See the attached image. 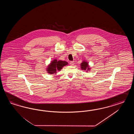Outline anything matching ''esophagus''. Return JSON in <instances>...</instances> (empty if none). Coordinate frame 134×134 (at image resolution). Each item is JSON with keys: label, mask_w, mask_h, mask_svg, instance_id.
I'll return each instance as SVG.
<instances>
[{"label": "esophagus", "mask_w": 134, "mask_h": 134, "mask_svg": "<svg viewBox=\"0 0 134 134\" xmlns=\"http://www.w3.org/2000/svg\"><path fill=\"white\" fill-rule=\"evenodd\" d=\"M74 64H75L74 61H71V62H70V65H71V66H73Z\"/></svg>", "instance_id": "obj_1"}]
</instances>
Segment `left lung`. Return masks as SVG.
<instances>
[{"label":"left lung","instance_id":"left-lung-1","mask_svg":"<svg viewBox=\"0 0 134 134\" xmlns=\"http://www.w3.org/2000/svg\"><path fill=\"white\" fill-rule=\"evenodd\" d=\"M81 69L82 70H86V69H87V70H90V68L89 67V66H88V63L87 62H86V61H83L82 63H81Z\"/></svg>","mask_w":134,"mask_h":134}]
</instances>
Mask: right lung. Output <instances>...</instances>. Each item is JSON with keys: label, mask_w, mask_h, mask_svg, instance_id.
<instances>
[{"label": "right lung", "mask_w": 134, "mask_h": 134, "mask_svg": "<svg viewBox=\"0 0 134 134\" xmlns=\"http://www.w3.org/2000/svg\"><path fill=\"white\" fill-rule=\"evenodd\" d=\"M68 64L66 61L62 60L57 61L56 59L52 61L51 64L47 68V71L50 74H56L57 71H60L63 66Z\"/></svg>", "instance_id": "obj_1"}]
</instances>
